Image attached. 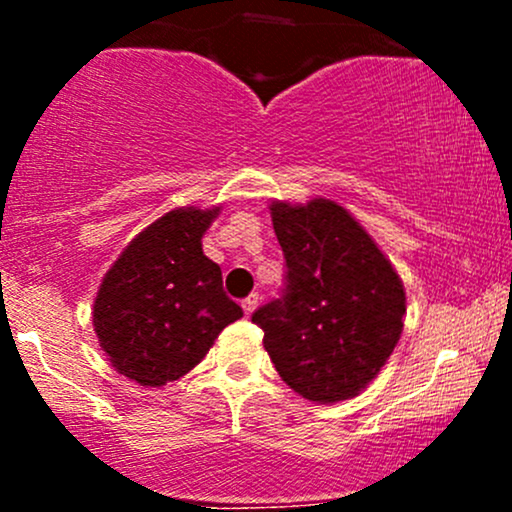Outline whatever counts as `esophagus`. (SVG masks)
I'll return each instance as SVG.
<instances>
[{
  "instance_id": "1",
  "label": "esophagus",
  "mask_w": 512,
  "mask_h": 512,
  "mask_svg": "<svg viewBox=\"0 0 512 512\" xmlns=\"http://www.w3.org/2000/svg\"><path fill=\"white\" fill-rule=\"evenodd\" d=\"M257 305H260V296H257V293H250V296L245 298V301H243V310H245V315L250 317L252 313H255Z\"/></svg>"
}]
</instances>
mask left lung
Listing matches in <instances>:
<instances>
[{
	"label": "left lung",
	"instance_id": "left-lung-1",
	"mask_svg": "<svg viewBox=\"0 0 512 512\" xmlns=\"http://www.w3.org/2000/svg\"><path fill=\"white\" fill-rule=\"evenodd\" d=\"M286 286L252 313L281 380L310 402L356 397L399 342L404 286L375 240L330 199L272 202Z\"/></svg>",
	"mask_w": 512,
	"mask_h": 512
}]
</instances>
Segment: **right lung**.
<instances>
[{
  "instance_id": "1",
  "label": "right lung",
  "mask_w": 512,
  "mask_h": 512,
  "mask_svg": "<svg viewBox=\"0 0 512 512\" xmlns=\"http://www.w3.org/2000/svg\"><path fill=\"white\" fill-rule=\"evenodd\" d=\"M219 207H182L144 228L103 276L93 303L98 342L117 373L139 385L178 380L207 356L243 308L202 252Z\"/></svg>"
}]
</instances>
